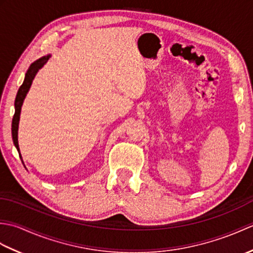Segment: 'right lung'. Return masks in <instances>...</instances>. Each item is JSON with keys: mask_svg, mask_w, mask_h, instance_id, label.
<instances>
[{"mask_svg": "<svg viewBox=\"0 0 253 253\" xmlns=\"http://www.w3.org/2000/svg\"><path fill=\"white\" fill-rule=\"evenodd\" d=\"M50 57H51V54H47L45 56L40 57L39 60H37L31 64L28 68V71H27V73L25 75L24 83L20 85L18 89V92H17V94H16L15 114H14L13 122H12V137H13L14 146L16 147V149H17V151L19 152V155H20V150H19V144H18V126H19V120H20L21 106H23L24 100L26 98L27 93H28V91L31 87V84H32V82H34L37 73L39 72V69H41L45 65ZM20 158H21V155H20ZM21 162H23V159H21Z\"/></svg>", "mask_w": 253, "mask_h": 253, "instance_id": "obj_1", "label": "right lung"}]
</instances>
